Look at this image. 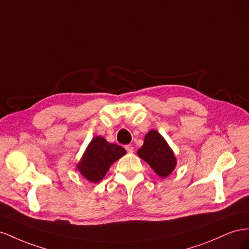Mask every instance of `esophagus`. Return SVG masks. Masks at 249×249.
I'll list each match as a JSON object with an SVG mask.
<instances>
[{
	"mask_svg": "<svg viewBox=\"0 0 249 249\" xmlns=\"http://www.w3.org/2000/svg\"><path fill=\"white\" fill-rule=\"evenodd\" d=\"M125 149H126L127 152H128V153H132V152H133V147H132V145H126V146H125Z\"/></svg>",
	"mask_w": 249,
	"mask_h": 249,
	"instance_id": "1",
	"label": "esophagus"
}]
</instances>
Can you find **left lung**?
Segmentation results:
<instances>
[{
  "label": "left lung",
  "mask_w": 249,
  "mask_h": 249,
  "mask_svg": "<svg viewBox=\"0 0 249 249\" xmlns=\"http://www.w3.org/2000/svg\"><path fill=\"white\" fill-rule=\"evenodd\" d=\"M138 155L150 166L160 177L169 176L176 167V158L166 140L156 130L149 131Z\"/></svg>",
  "instance_id": "1"
}]
</instances>
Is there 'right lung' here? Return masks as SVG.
Masks as SVG:
<instances>
[{
  "label": "right lung",
  "mask_w": 249,
  "mask_h": 249,
  "mask_svg": "<svg viewBox=\"0 0 249 249\" xmlns=\"http://www.w3.org/2000/svg\"><path fill=\"white\" fill-rule=\"evenodd\" d=\"M125 153L123 147L108 143L102 137H95L77 164V169L85 179L97 183L103 179L113 162Z\"/></svg>",
  "instance_id": "add662e5"
}]
</instances>
